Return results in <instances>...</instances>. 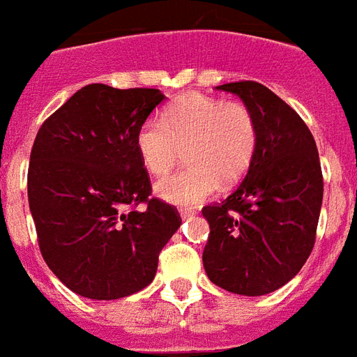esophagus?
Instances as JSON below:
<instances>
[{"mask_svg": "<svg viewBox=\"0 0 357 357\" xmlns=\"http://www.w3.org/2000/svg\"><path fill=\"white\" fill-rule=\"evenodd\" d=\"M178 213H181V217H182V218L194 217V211H190V209H181V211H178Z\"/></svg>", "mask_w": 357, "mask_h": 357, "instance_id": "esophagus-1", "label": "esophagus"}]
</instances>
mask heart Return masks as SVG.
I'll use <instances>...</instances> for the list:
<instances>
[{
    "label": "heart",
    "instance_id": "1",
    "mask_svg": "<svg viewBox=\"0 0 357 357\" xmlns=\"http://www.w3.org/2000/svg\"><path fill=\"white\" fill-rule=\"evenodd\" d=\"M186 146L188 165L161 178L155 192L169 204L194 207L211 197L222 181L238 182L259 148V125L245 102L188 95L142 121L137 150L148 173L161 176L175 167Z\"/></svg>",
    "mask_w": 357,
    "mask_h": 357
}]
</instances>
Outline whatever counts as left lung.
I'll list each match as a JSON object with an SVG mask.
<instances>
[{"label":"left lung","mask_w":357,"mask_h":357,"mask_svg":"<svg viewBox=\"0 0 357 357\" xmlns=\"http://www.w3.org/2000/svg\"><path fill=\"white\" fill-rule=\"evenodd\" d=\"M251 108L259 148L245 178L222 204L202 209L209 222L204 266L230 293L261 296L283 287L316 243L324 176L303 118L257 82L218 85Z\"/></svg>","instance_id":"left-lung-1"}]
</instances>
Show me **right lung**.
I'll list each match as a JSON object with an SVG mask.
<instances>
[{"instance_id": "obj_1", "label": "right lung", "mask_w": 357, "mask_h": 357, "mask_svg": "<svg viewBox=\"0 0 357 357\" xmlns=\"http://www.w3.org/2000/svg\"><path fill=\"white\" fill-rule=\"evenodd\" d=\"M160 89L91 83L43 121L28 167V202L47 266L74 293L123 298L150 285L158 257L182 225L150 197L137 131ZM146 203L144 211L134 207Z\"/></svg>"}]
</instances>
